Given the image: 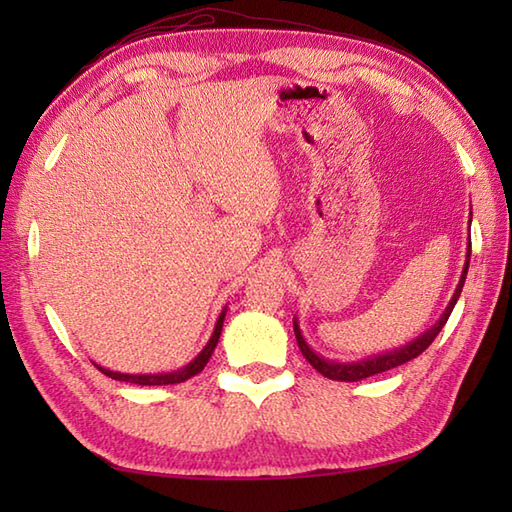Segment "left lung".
<instances>
[{"instance_id":"left-lung-1","label":"left lung","mask_w":512,"mask_h":512,"mask_svg":"<svg viewBox=\"0 0 512 512\" xmlns=\"http://www.w3.org/2000/svg\"><path fill=\"white\" fill-rule=\"evenodd\" d=\"M469 224H471V220H469ZM469 262H471V235H469V248H466V259H464L462 275H460L458 286H455V292H453V297L449 301V306L444 308V312L440 314V319L433 323L429 330H424L418 336V339H413V341H409L407 345H402V347H396V350H389V352H383V354H374V356L361 358V361L339 363V361H330V358H325V356H321V354H317V352L312 350V347L306 341V336H303V332L299 328V319L295 317V321H292V323H295V336H297V343H299L301 354L306 356V361L314 369H317L319 374H323L325 378H330V380H343V383H356V380H363V378H369V376H374V374L387 372V369H394V367H398L402 363L411 361V358H416L424 350H427V347L433 343V339H436V336L440 334V330L444 328V323L449 321L451 312L455 308V303H458L460 292L464 288V279H466V273H469Z\"/></svg>"}]
</instances>
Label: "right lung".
<instances>
[{"instance_id":"right-lung-1","label":"right lung","mask_w":512,"mask_h":512,"mask_svg":"<svg viewBox=\"0 0 512 512\" xmlns=\"http://www.w3.org/2000/svg\"><path fill=\"white\" fill-rule=\"evenodd\" d=\"M224 317H226V306H224V310L220 312V317H217L211 339L206 341V345L202 347V352H200L198 356H195L191 363H187V365L180 367V369H173V372H158V374H121V372H112V369L101 367V365H96V367H99L105 376H110V378H114V380H123V383H134V385H176V383H184V380H187V378H191V376H195V374H200L202 369H204V365L209 363V358H211V354H213V350H215V345H217V341H220Z\"/></svg>"}]
</instances>
